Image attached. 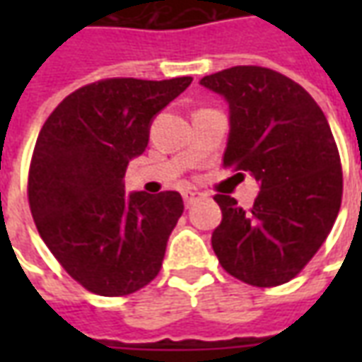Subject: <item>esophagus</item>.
Masks as SVG:
<instances>
[{
  "mask_svg": "<svg viewBox=\"0 0 362 362\" xmlns=\"http://www.w3.org/2000/svg\"><path fill=\"white\" fill-rule=\"evenodd\" d=\"M182 197H184V204H186V207H189V205H194L196 202H199V199L204 197V194H199V192H196V189H184V192H182Z\"/></svg>",
  "mask_w": 362,
  "mask_h": 362,
  "instance_id": "esophagus-1",
  "label": "esophagus"
}]
</instances>
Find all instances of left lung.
<instances>
[{"instance_id":"8db88e82","label":"left lung","mask_w":362,"mask_h":362,"mask_svg":"<svg viewBox=\"0 0 362 362\" xmlns=\"http://www.w3.org/2000/svg\"><path fill=\"white\" fill-rule=\"evenodd\" d=\"M202 85L225 96L230 108L223 166L259 182L248 209L235 197L215 196L223 221L213 230V250L236 279L254 287L283 285L326 243L341 207L334 134L316 100L269 67H230L205 75Z\"/></svg>"}]
</instances>
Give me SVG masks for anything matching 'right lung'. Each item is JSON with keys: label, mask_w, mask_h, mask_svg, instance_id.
Here are the masks:
<instances>
[{"label": "right lung", "mask_w": 362, "mask_h": 362, "mask_svg": "<svg viewBox=\"0 0 362 362\" xmlns=\"http://www.w3.org/2000/svg\"><path fill=\"white\" fill-rule=\"evenodd\" d=\"M189 83H90L67 95L38 134L27 186L33 219L59 266L95 295H132L160 272L182 196L126 194L122 178L149 143L151 119Z\"/></svg>", "instance_id": "right-lung-1"}]
</instances>
